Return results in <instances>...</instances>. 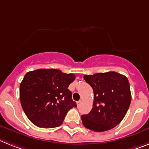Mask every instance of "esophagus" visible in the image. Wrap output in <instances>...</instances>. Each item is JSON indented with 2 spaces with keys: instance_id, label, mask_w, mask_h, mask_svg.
Masks as SVG:
<instances>
[{
  "instance_id": "34e87169",
  "label": "esophagus",
  "mask_w": 149,
  "mask_h": 149,
  "mask_svg": "<svg viewBox=\"0 0 149 149\" xmlns=\"http://www.w3.org/2000/svg\"><path fill=\"white\" fill-rule=\"evenodd\" d=\"M81 102H81V101H78V102H77V106H79V105H80V104H81Z\"/></svg>"
}]
</instances>
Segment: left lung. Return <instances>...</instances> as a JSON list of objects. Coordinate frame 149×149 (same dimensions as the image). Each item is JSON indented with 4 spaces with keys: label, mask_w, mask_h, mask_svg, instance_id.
I'll list each match as a JSON object with an SVG mask.
<instances>
[{
    "label": "left lung",
    "mask_w": 149,
    "mask_h": 149,
    "mask_svg": "<svg viewBox=\"0 0 149 149\" xmlns=\"http://www.w3.org/2000/svg\"><path fill=\"white\" fill-rule=\"evenodd\" d=\"M83 77L94 92L92 111L81 117L84 127L95 132L115 127L123 119L130 104L128 79L117 72H99Z\"/></svg>",
    "instance_id": "8db88e82"
}]
</instances>
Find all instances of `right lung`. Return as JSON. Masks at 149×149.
Wrapping results in <instances>:
<instances>
[{
	"mask_svg": "<svg viewBox=\"0 0 149 149\" xmlns=\"http://www.w3.org/2000/svg\"><path fill=\"white\" fill-rule=\"evenodd\" d=\"M75 78L56 69L27 72L19 86V98L29 120L41 128L61 126L67 112L77 106L68 89Z\"/></svg>",
	"mask_w": 149,
	"mask_h": 149,
	"instance_id": "1",
	"label": "right lung"
}]
</instances>
